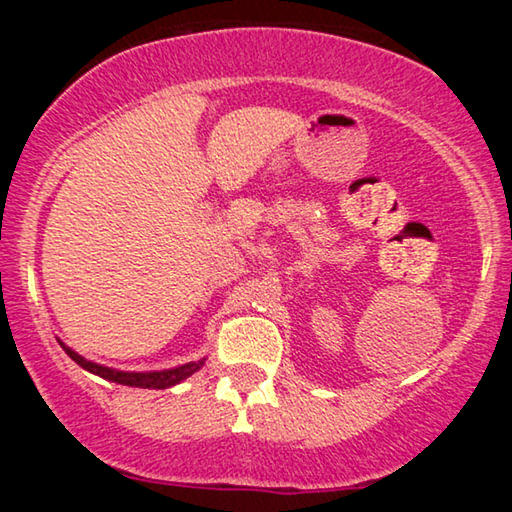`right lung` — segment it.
<instances>
[{"instance_id": "add662e5", "label": "right lung", "mask_w": 512, "mask_h": 512, "mask_svg": "<svg viewBox=\"0 0 512 512\" xmlns=\"http://www.w3.org/2000/svg\"><path fill=\"white\" fill-rule=\"evenodd\" d=\"M65 352L72 357L79 366H83L85 370L94 372L103 379L117 381V384L124 386H137V388H169L176 386L180 381L192 377L194 372H198L203 368L205 359H196V361H187V363H178V366H169V368H151V370H128V368H117V366H108V363L94 361L85 354L76 352L72 345H67L65 341H60Z\"/></svg>"}]
</instances>
